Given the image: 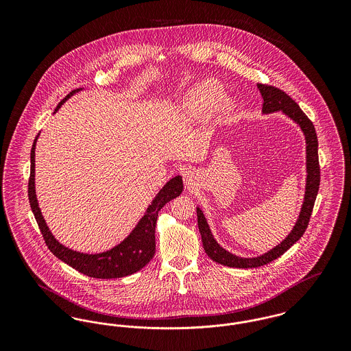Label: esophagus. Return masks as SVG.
Returning a JSON list of instances; mask_svg holds the SVG:
<instances>
[{
  "mask_svg": "<svg viewBox=\"0 0 351 351\" xmlns=\"http://www.w3.org/2000/svg\"><path fill=\"white\" fill-rule=\"evenodd\" d=\"M193 181H195V176L192 171H185L184 173V182L186 186H192L193 185Z\"/></svg>",
  "mask_w": 351,
  "mask_h": 351,
  "instance_id": "34e87169",
  "label": "esophagus"
}]
</instances>
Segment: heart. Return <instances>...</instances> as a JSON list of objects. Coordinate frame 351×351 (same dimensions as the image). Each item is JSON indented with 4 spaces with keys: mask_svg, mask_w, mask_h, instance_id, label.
Instances as JSON below:
<instances>
[{
    "mask_svg": "<svg viewBox=\"0 0 351 351\" xmlns=\"http://www.w3.org/2000/svg\"><path fill=\"white\" fill-rule=\"evenodd\" d=\"M223 97L224 90L221 85L213 80H206L199 82L188 92L184 101V109L195 121H205L216 113ZM237 109L238 106L235 101L226 102L227 116H234Z\"/></svg>",
    "mask_w": 351,
    "mask_h": 351,
    "instance_id": "obj_1",
    "label": "heart"
}]
</instances>
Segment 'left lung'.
I'll list each match as a JSON object with an SVG mask.
<instances>
[{"mask_svg":"<svg viewBox=\"0 0 351 351\" xmlns=\"http://www.w3.org/2000/svg\"><path fill=\"white\" fill-rule=\"evenodd\" d=\"M262 99V112L263 113H273L281 110L288 117H291L296 124L300 125L301 131L305 136V145H306V184H305V195L304 202L301 206L299 219L291 231V234L274 249H271L259 256L255 258H242L238 255L231 254L230 251L224 250L213 238L209 226L206 223V219L202 213L200 208H197V224L200 230L201 241L204 250L206 255L224 266L230 267H239V269H250V267H259L263 266L278 256H281L287 250H289L305 232L312 209L315 205V200L319 192L320 185V166H319V156H317V136L315 127L312 121L306 117V114L300 109L296 101L292 100L284 90L274 88L271 85H263L256 84Z\"/></svg>","mask_w":351,"mask_h":351,"instance_id":"obj_1","label":"left lung"}]
</instances>
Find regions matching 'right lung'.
Masks as SVG:
<instances>
[{"label":"right lung","instance_id":"right-lung-1","mask_svg":"<svg viewBox=\"0 0 351 351\" xmlns=\"http://www.w3.org/2000/svg\"><path fill=\"white\" fill-rule=\"evenodd\" d=\"M82 89L73 90L69 93L63 100L60 101L55 109V112L60 108V105L70 99L74 93ZM36 139L34 141L32 150H31V174L28 180V199L31 204V209L35 215L36 223L39 230L43 235V239L50 249L51 252L71 266L73 269L78 270L80 273L93 277V278H120L130 274L139 271L145 267L154 256L155 252V224L158 219V212L160 208L177 196L182 193L184 184L180 176L171 178L156 195L152 200L150 206L147 208L145 216L141 219L138 226L132 230V232L117 246L113 249L101 254H84L78 251L70 250L60 245L53 235L51 234L46 220L42 216L36 192H35V147Z\"/></svg>","mask_w":351,"mask_h":351}]
</instances>
